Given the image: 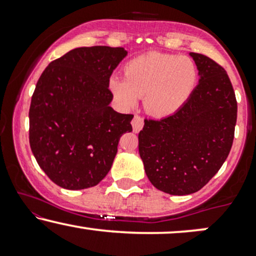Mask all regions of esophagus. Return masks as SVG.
Wrapping results in <instances>:
<instances>
[{"label":"esophagus","instance_id":"1","mask_svg":"<svg viewBox=\"0 0 256 256\" xmlns=\"http://www.w3.org/2000/svg\"><path fill=\"white\" fill-rule=\"evenodd\" d=\"M143 124H144V122H143V119L140 118L138 114H136V116H134V119H132V128H134V132H140V130H142L143 128Z\"/></svg>","mask_w":256,"mask_h":256}]
</instances>
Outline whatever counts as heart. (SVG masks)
Returning <instances> with one entry per match:
<instances>
[{
	"label": "heart",
	"instance_id": "b5f03b06",
	"mask_svg": "<svg viewBox=\"0 0 256 256\" xmlns=\"http://www.w3.org/2000/svg\"><path fill=\"white\" fill-rule=\"evenodd\" d=\"M125 79L112 77L110 89L125 107L144 98V107L155 116L176 113L190 98L198 70L190 58L148 52L132 58L125 66Z\"/></svg>",
	"mask_w": 256,
	"mask_h": 256
}]
</instances>
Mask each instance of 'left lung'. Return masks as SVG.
<instances>
[{"mask_svg":"<svg viewBox=\"0 0 256 256\" xmlns=\"http://www.w3.org/2000/svg\"><path fill=\"white\" fill-rule=\"evenodd\" d=\"M200 82L172 116L146 119L138 150L146 177L161 192L189 195L212 179L231 150L237 101L228 73L206 55L190 52Z\"/></svg>","mask_w":256,"mask_h":256,"instance_id":"1","label":"left lung"}]
</instances>
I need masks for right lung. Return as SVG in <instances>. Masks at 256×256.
Instances as JSON below:
<instances>
[{"label":"right lung","instance_id":"add662e5","mask_svg":"<svg viewBox=\"0 0 256 256\" xmlns=\"http://www.w3.org/2000/svg\"><path fill=\"white\" fill-rule=\"evenodd\" d=\"M124 48L82 46L52 61L31 98L30 146L38 165L58 186H95L110 172L132 114L110 107V78Z\"/></svg>","mask_w":256,"mask_h":256}]
</instances>
